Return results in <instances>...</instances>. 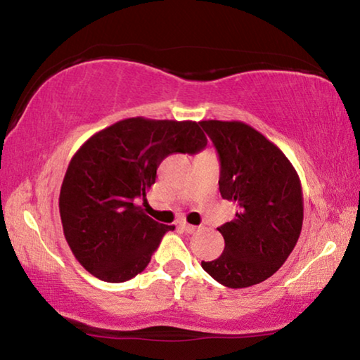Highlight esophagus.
Instances as JSON below:
<instances>
[{
  "label": "esophagus",
  "mask_w": 360,
  "mask_h": 360,
  "mask_svg": "<svg viewBox=\"0 0 360 360\" xmlns=\"http://www.w3.org/2000/svg\"><path fill=\"white\" fill-rule=\"evenodd\" d=\"M181 228L184 229L186 233H189V234L197 231V226H194V224H189V223H181Z\"/></svg>",
  "instance_id": "34e87169"
}]
</instances>
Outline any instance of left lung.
I'll use <instances>...</instances> for the list:
<instances>
[{"label":"left lung","mask_w":360,"mask_h":360,"mask_svg":"<svg viewBox=\"0 0 360 360\" xmlns=\"http://www.w3.org/2000/svg\"><path fill=\"white\" fill-rule=\"evenodd\" d=\"M219 157V192L238 205L218 231L223 254L202 268L228 288H249L280 270L304 219L302 187L275 143L240 121H200Z\"/></svg>","instance_id":"8db88e82"}]
</instances>
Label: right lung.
I'll return each instance as SVG.
<instances>
[{
	"label": "right lung",
	"mask_w": 360,
	"mask_h": 360,
	"mask_svg": "<svg viewBox=\"0 0 360 360\" xmlns=\"http://www.w3.org/2000/svg\"><path fill=\"white\" fill-rule=\"evenodd\" d=\"M205 147L194 121L129 117L90 137L69 163L60 192L64 238L79 264L106 283L146 270L165 233L174 229L143 212L158 166L171 153Z\"/></svg>",
	"instance_id": "right-lung-1"
}]
</instances>
